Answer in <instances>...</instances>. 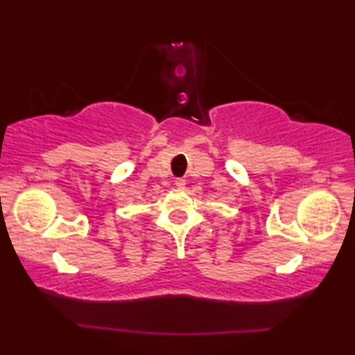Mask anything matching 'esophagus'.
Masks as SVG:
<instances>
[{
	"mask_svg": "<svg viewBox=\"0 0 355 355\" xmlns=\"http://www.w3.org/2000/svg\"><path fill=\"white\" fill-rule=\"evenodd\" d=\"M174 184H176V187H178V189H184V187H186V179L178 178L176 181H174Z\"/></svg>",
	"mask_w": 355,
	"mask_h": 355,
	"instance_id": "obj_1",
	"label": "esophagus"
}]
</instances>
